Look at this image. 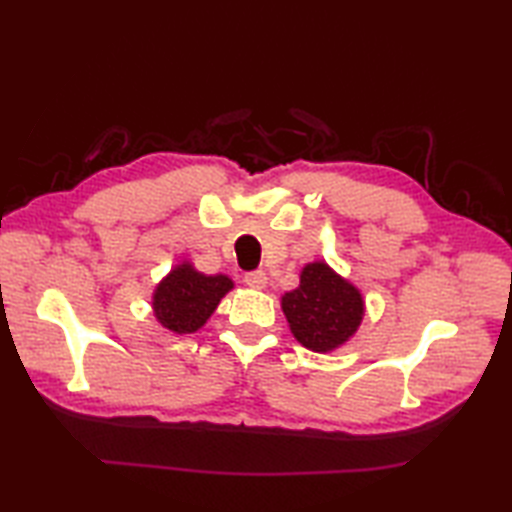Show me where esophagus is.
Here are the masks:
<instances>
[{"instance_id":"esophagus-1","label":"esophagus","mask_w":512,"mask_h":512,"mask_svg":"<svg viewBox=\"0 0 512 512\" xmlns=\"http://www.w3.org/2000/svg\"><path fill=\"white\" fill-rule=\"evenodd\" d=\"M244 284L250 286V288H255V290H262L268 284V277H266L264 270H253V273L244 275Z\"/></svg>"}]
</instances>
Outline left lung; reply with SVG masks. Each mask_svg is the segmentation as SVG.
Here are the masks:
<instances>
[{
  "instance_id": "8db88e82",
  "label": "left lung",
  "mask_w": 512,
  "mask_h": 512,
  "mask_svg": "<svg viewBox=\"0 0 512 512\" xmlns=\"http://www.w3.org/2000/svg\"><path fill=\"white\" fill-rule=\"evenodd\" d=\"M290 332L312 352H332L358 330L365 301L356 286L336 275L325 262L306 264L299 288L281 297Z\"/></svg>"
}]
</instances>
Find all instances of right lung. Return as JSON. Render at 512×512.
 Listing matches in <instances>:
<instances>
[{"label": "right lung", "mask_w": 512, "mask_h": 512, "mask_svg": "<svg viewBox=\"0 0 512 512\" xmlns=\"http://www.w3.org/2000/svg\"><path fill=\"white\" fill-rule=\"evenodd\" d=\"M228 290L233 281L226 275H204L182 262L156 286L151 306L162 328L191 334L209 321Z\"/></svg>", "instance_id": "add662e5"}]
</instances>
